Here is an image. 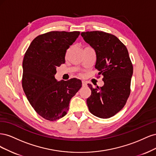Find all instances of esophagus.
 Returning a JSON list of instances; mask_svg holds the SVG:
<instances>
[{
	"label": "esophagus",
	"instance_id": "esophagus-1",
	"mask_svg": "<svg viewBox=\"0 0 156 156\" xmlns=\"http://www.w3.org/2000/svg\"><path fill=\"white\" fill-rule=\"evenodd\" d=\"M82 86H83V87H87V83H86L85 81H82Z\"/></svg>",
	"mask_w": 156,
	"mask_h": 156
}]
</instances>
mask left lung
Listing matches in <instances>:
<instances>
[{
	"label": "left lung",
	"mask_w": 156,
	"mask_h": 156,
	"mask_svg": "<svg viewBox=\"0 0 156 156\" xmlns=\"http://www.w3.org/2000/svg\"><path fill=\"white\" fill-rule=\"evenodd\" d=\"M81 35L95 51V68L104 82L100 88L88 84L92 92L87 106L94 116L108 119L124 107L129 98L133 65L126 47L115 36L102 31L84 32Z\"/></svg>",
	"instance_id": "obj_1"
}]
</instances>
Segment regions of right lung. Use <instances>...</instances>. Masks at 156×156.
Listing matches in <instances>:
<instances>
[{"label": "right lung", "mask_w": 156, "mask_h": 156, "mask_svg": "<svg viewBox=\"0 0 156 156\" xmlns=\"http://www.w3.org/2000/svg\"><path fill=\"white\" fill-rule=\"evenodd\" d=\"M80 32L52 31L33 40L23 61L22 87L32 107L44 119L64 116L71 99L82 87L78 79L58 81L56 67L65 63L67 49Z\"/></svg>", "instance_id": "right-lung-1"}]
</instances>
